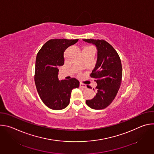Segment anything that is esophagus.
<instances>
[{
    "label": "esophagus",
    "instance_id": "esophagus-1",
    "mask_svg": "<svg viewBox=\"0 0 154 154\" xmlns=\"http://www.w3.org/2000/svg\"><path fill=\"white\" fill-rule=\"evenodd\" d=\"M80 87L81 88H86V85L85 84H83L82 83H80Z\"/></svg>",
    "mask_w": 154,
    "mask_h": 154
}]
</instances>
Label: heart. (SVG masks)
Returning a JSON list of instances; mask_svg holds the SVG:
<instances>
[{"instance_id":"1","label":"heart","mask_w":154,"mask_h":154,"mask_svg":"<svg viewBox=\"0 0 154 154\" xmlns=\"http://www.w3.org/2000/svg\"><path fill=\"white\" fill-rule=\"evenodd\" d=\"M86 48H91V47H90V46H89V47H86Z\"/></svg>"}]
</instances>
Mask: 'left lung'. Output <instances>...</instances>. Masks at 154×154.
Returning <instances> with one entry per match:
<instances>
[{
	"mask_svg": "<svg viewBox=\"0 0 154 154\" xmlns=\"http://www.w3.org/2000/svg\"><path fill=\"white\" fill-rule=\"evenodd\" d=\"M83 40L93 44L97 50L96 64L90 74L97 84L96 87L97 92L93 99L86 100V103L93 109H102L113 102L120 88L122 77L121 59L113 47L106 41Z\"/></svg>",
	"mask_w": 154,
	"mask_h": 154,
	"instance_id": "1",
	"label": "left lung"
}]
</instances>
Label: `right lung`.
<instances>
[{
    "label": "right lung",
    "mask_w": 154,
    "mask_h": 154,
    "mask_svg": "<svg viewBox=\"0 0 154 154\" xmlns=\"http://www.w3.org/2000/svg\"><path fill=\"white\" fill-rule=\"evenodd\" d=\"M78 41V39H52L37 54L35 85L41 99L51 109L58 110L65 108L69 103L72 90L79 86L80 83L75 78L61 81L58 78V67L64 63V52Z\"/></svg>",
    "instance_id": "1"
}]
</instances>
